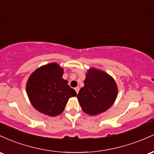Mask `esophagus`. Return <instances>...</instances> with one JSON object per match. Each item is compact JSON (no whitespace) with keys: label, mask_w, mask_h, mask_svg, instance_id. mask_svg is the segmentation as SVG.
I'll use <instances>...</instances> for the list:
<instances>
[{"label":"esophagus","mask_w":154,"mask_h":154,"mask_svg":"<svg viewBox=\"0 0 154 154\" xmlns=\"http://www.w3.org/2000/svg\"><path fill=\"white\" fill-rule=\"evenodd\" d=\"M79 89H80V88H79V86H77V87L75 88V91H76L77 94H78V93H79Z\"/></svg>","instance_id":"obj_1"}]
</instances>
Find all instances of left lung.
I'll list each match as a JSON object with an SVG mask.
<instances>
[{
  "label": "left lung",
  "mask_w": 154,
  "mask_h": 154,
  "mask_svg": "<svg viewBox=\"0 0 154 154\" xmlns=\"http://www.w3.org/2000/svg\"><path fill=\"white\" fill-rule=\"evenodd\" d=\"M117 93L116 84L108 74L91 68L77 97L84 112L94 116L109 109L115 102Z\"/></svg>",
  "instance_id": "obj_1"
}]
</instances>
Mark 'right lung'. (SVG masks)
<instances>
[{"instance_id": "add662e5", "label": "right lung", "mask_w": 154, "mask_h": 154, "mask_svg": "<svg viewBox=\"0 0 154 154\" xmlns=\"http://www.w3.org/2000/svg\"><path fill=\"white\" fill-rule=\"evenodd\" d=\"M63 69L56 63L44 65L31 74L26 86L31 104L41 113L55 116L63 113L76 92L63 79Z\"/></svg>"}]
</instances>
